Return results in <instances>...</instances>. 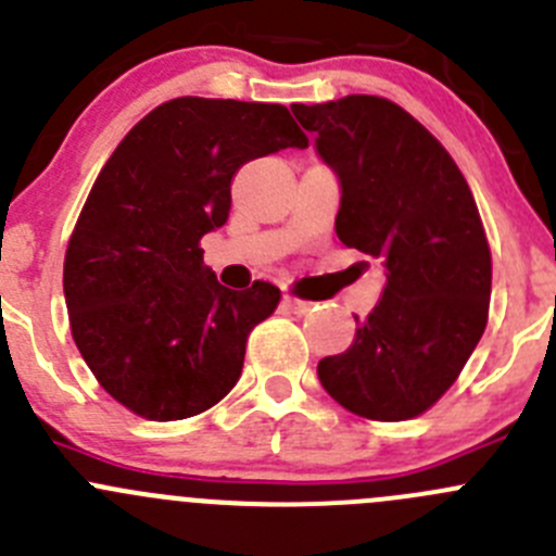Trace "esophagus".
Here are the masks:
<instances>
[{"instance_id": "1", "label": "esophagus", "mask_w": 556, "mask_h": 556, "mask_svg": "<svg viewBox=\"0 0 556 556\" xmlns=\"http://www.w3.org/2000/svg\"><path fill=\"white\" fill-rule=\"evenodd\" d=\"M285 306H288V309H293L295 315H306V312L312 309V301H304V299H295V295H285Z\"/></svg>"}]
</instances>
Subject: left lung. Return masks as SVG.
I'll use <instances>...</instances> for the list:
<instances>
[{
    "label": "left lung",
    "instance_id": "obj_1",
    "mask_svg": "<svg viewBox=\"0 0 556 556\" xmlns=\"http://www.w3.org/2000/svg\"><path fill=\"white\" fill-rule=\"evenodd\" d=\"M290 111L339 179V241L386 266L382 299L317 377L361 418L407 421L454 386L486 328L492 252L476 198L443 143L386 97Z\"/></svg>",
    "mask_w": 556,
    "mask_h": 556
}]
</instances>
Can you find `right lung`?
<instances>
[{"instance_id":"add662e5","label":"right lung","mask_w":556,"mask_h":556,"mask_svg":"<svg viewBox=\"0 0 556 556\" xmlns=\"http://www.w3.org/2000/svg\"><path fill=\"white\" fill-rule=\"evenodd\" d=\"M306 147L285 105L206 97L163 102L124 135L64 255L73 339L118 404L181 421L239 382L247 337L277 309L279 288L219 285L201 239L228 223L241 165Z\"/></svg>"}]
</instances>
